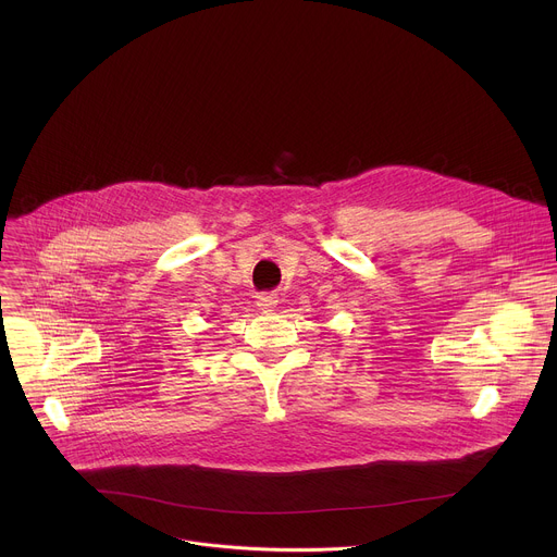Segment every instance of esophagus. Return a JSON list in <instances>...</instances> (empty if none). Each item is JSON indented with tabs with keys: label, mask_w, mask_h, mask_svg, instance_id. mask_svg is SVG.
<instances>
[{
	"label": "esophagus",
	"mask_w": 557,
	"mask_h": 557,
	"mask_svg": "<svg viewBox=\"0 0 557 557\" xmlns=\"http://www.w3.org/2000/svg\"><path fill=\"white\" fill-rule=\"evenodd\" d=\"M277 297L273 295V293H262V295H258V308L260 310H264V312H269V310H275L277 308Z\"/></svg>",
	"instance_id": "1"
}]
</instances>
